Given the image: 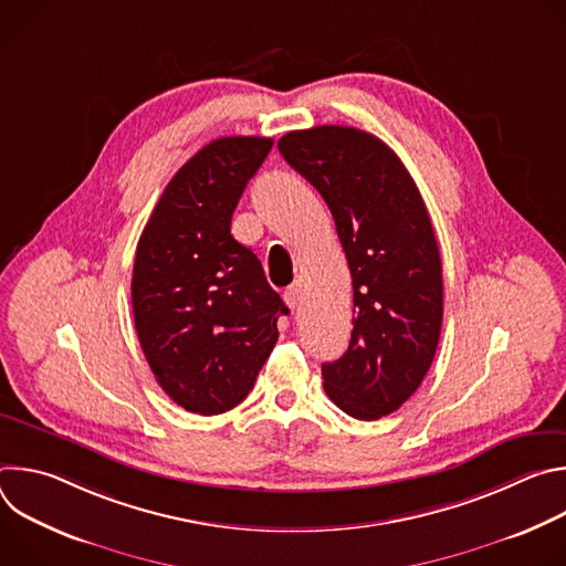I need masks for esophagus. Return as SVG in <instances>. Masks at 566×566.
I'll list each match as a JSON object with an SVG mask.
<instances>
[{"mask_svg": "<svg viewBox=\"0 0 566 566\" xmlns=\"http://www.w3.org/2000/svg\"><path fill=\"white\" fill-rule=\"evenodd\" d=\"M284 302L291 306V308H297L302 304V291H300V284H291L286 291H284Z\"/></svg>", "mask_w": 566, "mask_h": 566, "instance_id": "1", "label": "esophagus"}]
</instances>
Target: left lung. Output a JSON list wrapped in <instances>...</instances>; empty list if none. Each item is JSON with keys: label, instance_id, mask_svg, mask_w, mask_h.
Wrapping results in <instances>:
<instances>
[{"label": "left lung", "instance_id": "left-lung-1", "mask_svg": "<svg viewBox=\"0 0 566 566\" xmlns=\"http://www.w3.org/2000/svg\"><path fill=\"white\" fill-rule=\"evenodd\" d=\"M277 147L327 201L352 271V340L322 365L325 391L345 415L376 421L419 389L439 345L443 275L428 208L374 134L317 125L284 134Z\"/></svg>", "mask_w": 566, "mask_h": 566}]
</instances>
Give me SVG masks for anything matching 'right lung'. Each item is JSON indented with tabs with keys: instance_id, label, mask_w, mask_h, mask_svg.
I'll return each mask as SVG.
<instances>
[{
	"instance_id": "obj_1",
	"label": "right lung",
	"mask_w": 566,
	"mask_h": 566,
	"mask_svg": "<svg viewBox=\"0 0 566 566\" xmlns=\"http://www.w3.org/2000/svg\"><path fill=\"white\" fill-rule=\"evenodd\" d=\"M273 138L223 136L201 147L160 195L136 247L134 325L156 382L212 417L249 396L289 308L258 255L230 234L241 192Z\"/></svg>"
}]
</instances>
